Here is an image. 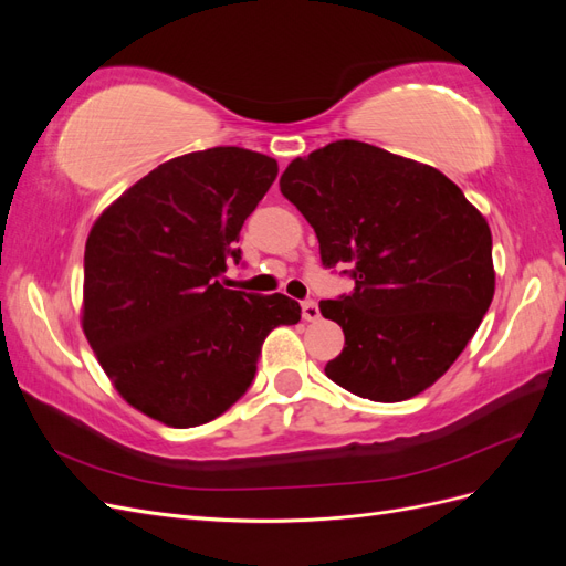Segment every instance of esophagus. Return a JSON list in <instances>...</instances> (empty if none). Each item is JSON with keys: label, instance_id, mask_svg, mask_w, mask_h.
Segmentation results:
<instances>
[{"label": "esophagus", "instance_id": "1", "mask_svg": "<svg viewBox=\"0 0 566 566\" xmlns=\"http://www.w3.org/2000/svg\"><path fill=\"white\" fill-rule=\"evenodd\" d=\"M318 316H321L318 304H316L314 300H304V302H302V318H304V321H316Z\"/></svg>", "mask_w": 566, "mask_h": 566}]
</instances>
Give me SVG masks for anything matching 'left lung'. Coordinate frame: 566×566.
<instances>
[{
	"label": "left lung",
	"mask_w": 566,
	"mask_h": 566,
	"mask_svg": "<svg viewBox=\"0 0 566 566\" xmlns=\"http://www.w3.org/2000/svg\"><path fill=\"white\" fill-rule=\"evenodd\" d=\"M281 193L316 231L323 266L349 264L356 283L318 302L345 333L325 375L382 403L432 387L493 300L482 212L439 169L352 139L295 158Z\"/></svg>",
	"instance_id": "obj_1"
}]
</instances>
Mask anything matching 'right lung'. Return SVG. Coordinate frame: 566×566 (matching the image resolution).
Wrapping results in <instances>:
<instances>
[{
  "instance_id": "obj_1",
  "label": "right lung",
  "mask_w": 566,
  "mask_h": 566,
  "mask_svg": "<svg viewBox=\"0 0 566 566\" xmlns=\"http://www.w3.org/2000/svg\"><path fill=\"white\" fill-rule=\"evenodd\" d=\"M279 163L238 146L158 165L101 212L84 248L82 331L113 387L177 430L243 397L266 335L300 321L281 293L221 283Z\"/></svg>"
}]
</instances>
